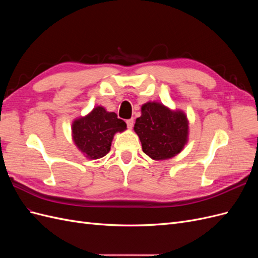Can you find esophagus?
<instances>
[{"mask_svg":"<svg viewBox=\"0 0 258 258\" xmlns=\"http://www.w3.org/2000/svg\"><path fill=\"white\" fill-rule=\"evenodd\" d=\"M126 122H127V126H128V128H129V129H132V127H134V124H135V119H134V118L127 119V120H126Z\"/></svg>","mask_w":258,"mask_h":258,"instance_id":"obj_1","label":"esophagus"}]
</instances>
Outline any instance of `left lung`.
I'll return each mask as SVG.
<instances>
[{"label": "left lung", "instance_id": "8db88e82", "mask_svg": "<svg viewBox=\"0 0 258 258\" xmlns=\"http://www.w3.org/2000/svg\"><path fill=\"white\" fill-rule=\"evenodd\" d=\"M135 131L143 152L154 160L174 157L183 150L188 137V120L182 111H171L158 102L142 105Z\"/></svg>", "mask_w": 258, "mask_h": 258}]
</instances>
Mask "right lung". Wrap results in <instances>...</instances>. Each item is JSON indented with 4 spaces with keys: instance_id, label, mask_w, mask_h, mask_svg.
I'll use <instances>...</instances> for the list:
<instances>
[{
    "instance_id": "obj_1",
    "label": "right lung",
    "mask_w": 258,
    "mask_h": 258,
    "mask_svg": "<svg viewBox=\"0 0 258 258\" xmlns=\"http://www.w3.org/2000/svg\"><path fill=\"white\" fill-rule=\"evenodd\" d=\"M126 129V122L117 118L114 112L97 106L87 116L73 121L72 136L74 143L86 157L99 159L110 152L116 132Z\"/></svg>"
}]
</instances>
